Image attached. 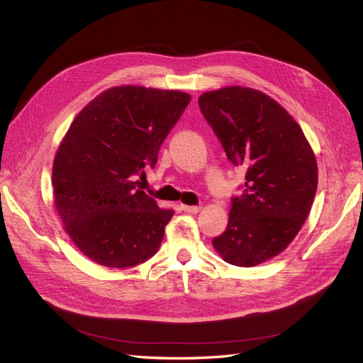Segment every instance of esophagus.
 Returning a JSON list of instances; mask_svg holds the SVG:
<instances>
[{
	"label": "esophagus",
	"mask_w": 363,
	"mask_h": 363,
	"mask_svg": "<svg viewBox=\"0 0 363 363\" xmlns=\"http://www.w3.org/2000/svg\"><path fill=\"white\" fill-rule=\"evenodd\" d=\"M181 208L185 211V213H198L199 210H201V207L199 206H181Z\"/></svg>",
	"instance_id": "obj_1"
}]
</instances>
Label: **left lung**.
<instances>
[{
  "instance_id": "1",
  "label": "left lung",
  "mask_w": 363,
  "mask_h": 363,
  "mask_svg": "<svg viewBox=\"0 0 363 363\" xmlns=\"http://www.w3.org/2000/svg\"><path fill=\"white\" fill-rule=\"evenodd\" d=\"M198 102L228 161L245 172L213 247L231 265H259L284 252L308 216L318 190L314 153L293 116L262 91L233 86Z\"/></svg>"
}]
</instances>
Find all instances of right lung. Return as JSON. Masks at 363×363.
I'll return each mask as SVG.
<instances>
[{"label":"right lung","mask_w":363,"mask_h":363,"mask_svg":"<svg viewBox=\"0 0 363 363\" xmlns=\"http://www.w3.org/2000/svg\"><path fill=\"white\" fill-rule=\"evenodd\" d=\"M191 96L121 86L102 91L73 119L53 161L55 207L93 262L128 268L155 256L173 210L138 190Z\"/></svg>","instance_id":"obj_1"}]
</instances>
